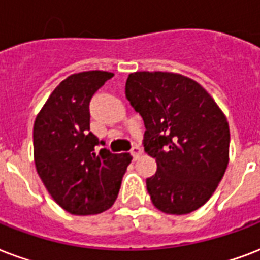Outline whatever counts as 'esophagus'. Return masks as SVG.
Here are the masks:
<instances>
[{
	"mask_svg": "<svg viewBox=\"0 0 260 260\" xmlns=\"http://www.w3.org/2000/svg\"><path fill=\"white\" fill-rule=\"evenodd\" d=\"M140 154H142V150L138 147V146H135V147H132V150H131V155L134 156V159H136V158H139L140 156Z\"/></svg>",
	"mask_w": 260,
	"mask_h": 260,
	"instance_id": "esophagus-1",
	"label": "esophagus"
}]
</instances>
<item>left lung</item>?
Wrapping results in <instances>:
<instances>
[{"instance_id":"obj_1","label":"left lung","mask_w":260,"mask_h":260,"mask_svg":"<svg viewBox=\"0 0 260 260\" xmlns=\"http://www.w3.org/2000/svg\"><path fill=\"white\" fill-rule=\"evenodd\" d=\"M125 96L144 121V151L156 172L146 178L152 205L188 214L209 201L229 161L226 117L203 87L169 72L131 73Z\"/></svg>"}]
</instances>
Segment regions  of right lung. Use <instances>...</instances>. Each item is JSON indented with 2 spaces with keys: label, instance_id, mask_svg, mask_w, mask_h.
<instances>
[{
  "label": "right lung",
  "instance_id": "add662e5",
  "mask_svg": "<svg viewBox=\"0 0 260 260\" xmlns=\"http://www.w3.org/2000/svg\"><path fill=\"white\" fill-rule=\"evenodd\" d=\"M113 76L90 71L67 77L34 124L38 174L51 198L75 215L99 214L112 207L132 159L128 152L109 151L104 140L90 131L91 99ZM98 147L103 148L99 153Z\"/></svg>",
  "mask_w": 260,
  "mask_h": 260
}]
</instances>
